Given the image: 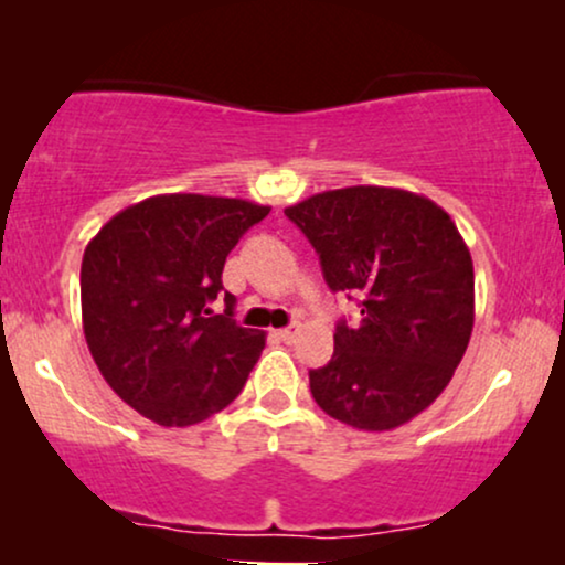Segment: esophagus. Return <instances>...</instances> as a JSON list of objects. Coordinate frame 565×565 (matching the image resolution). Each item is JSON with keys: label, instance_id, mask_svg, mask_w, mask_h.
<instances>
[{"label": "esophagus", "instance_id": "esophagus-1", "mask_svg": "<svg viewBox=\"0 0 565 565\" xmlns=\"http://www.w3.org/2000/svg\"><path fill=\"white\" fill-rule=\"evenodd\" d=\"M297 334H300V327H297V323H291V327H287V329H278L276 332V337L281 342H295Z\"/></svg>", "mask_w": 565, "mask_h": 565}]
</instances>
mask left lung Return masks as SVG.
Wrapping results in <instances>:
<instances>
[{"instance_id":"1","label":"left lung","mask_w":565,"mask_h":565,"mask_svg":"<svg viewBox=\"0 0 565 565\" xmlns=\"http://www.w3.org/2000/svg\"><path fill=\"white\" fill-rule=\"evenodd\" d=\"M319 252L329 289L361 305L337 323L334 355L310 372L329 417L393 430L444 393L476 319L472 257L436 201L401 188L350 185L284 210Z\"/></svg>"}]
</instances>
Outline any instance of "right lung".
<instances>
[{
  "label": "right lung",
  "instance_id": "obj_1",
  "mask_svg": "<svg viewBox=\"0 0 565 565\" xmlns=\"http://www.w3.org/2000/svg\"><path fill=\"white\" fill-rule=\"evenodd\" d=\"M270 206L164 193L127 206L97 231L82 260V323L103 380L164 427L210 419L242 393L265 334L210 302L225 257Z\"/></svg>",
  "mask_w": 565,
  "mask_h": 565
}]
</instances>
